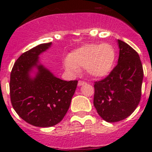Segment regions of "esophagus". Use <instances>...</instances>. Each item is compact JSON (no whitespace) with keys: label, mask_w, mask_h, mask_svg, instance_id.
Returning a JSON list of instances; mask_svg holds the SVG:
<instances>
[{"label":"esophagus","mask_w":152,"mask_h":152,"mask_svg":"<svg viewBox=\"0 0 152 152\" xmlns=\"http://www.w3.org/2000/svg\"><path fill=\"white\" fill-rule=\"evenodd\" d=\"M86 84V82H83V81H79V82H78V85L79 86H82V85H85Z\"/></svg>","instance_id":"obj_1"}]
</instances>
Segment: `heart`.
<instances>
[{"mask_svg":"<svg viewBox=\"0 0 152 152\" xmlns=\"http://www.w3.org/2000/svg\"><path fill=\"white\" fill-rule=\"evenodd\" d=\"M116 53L110 43L88 44L73 50L65 62V67L73 74L85 68L89 76L96 79L106 77L114 65Z\"/></svg>","mask_w":152,"mask_h":152,"instance_id":"1","label":"heart"}]
</instances>
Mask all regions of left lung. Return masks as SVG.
Masks as SVG:
<instances>
[{"label":"left lung","instance_id":"8db88e82","mask_svg":"<svg viewBox=\"0 0 152 152\" xmlns=\"http://www.w3.org/2000/svg\"><path fill=\"white\" fill-rule=\"evenodd\" d=\"M118 64L110 74L95 82L93 104L103 120L113 123L126 118L140 101L143 70L138 53L118 39Z\"/></svg>","mask_w":152,"mask_h":152}]
</instances>
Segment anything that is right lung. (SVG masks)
<instances>
[{
    "label": "right lung",
    "mask_w": 152,
    "mask_h": 152,
    "mask_svg": "<svg viewBox=\"0 0 152 152\" xmlns=\"http://www.w3.org/2000/svg\"><path fill=\"white\" fill-rule=\"evenodd\" d=\"M52 42L37 45L15 62L10 76V98L18 115L34 126H53L65 117L78 81L62 80L39 62ZM36 69L35 76L30 75Z\"/></svg>",
    "instance_id": "obj_1"
}]
</instances>
